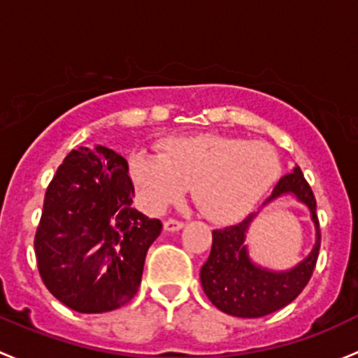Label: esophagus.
I'll return each mask as SVG.
<instances>
[{"label": "esophagus", "instance_id": "obj_1", "mask_svg": "<svg viewBox=\"0 0 358 358\" xmlns=\"http://www.w3.org/2000/svg\"><path fill=\"white\" fill-rule=\"evenodd\" d=\"M184 227V222H180V220H176V219H169L164 222V229L167 231V233H176V231H180Z\"/></svg>", "mask_w": 358, "mask_h": 358}]
</instances>
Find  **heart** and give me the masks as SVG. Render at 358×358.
I'll use <instances>...</instances> for the list:
<instances>
[{"label": "heart", "instance_id": "obj_1", "mask_svg": "<svg viewBox=\"0 0 358 358\" xmlns=\"http://www.w3.org/2000/svg\"><path fill=\"white\" fill-rule=\"evenodd\" d=\"M129 172L148 210H162L191 186V198L206 219L231 224L248 215L281 174L268 143L219 134L169 138L160 155L134 153Z\"/></svg>", "mask_w": 358, "mask_h": 358}]
</instances>
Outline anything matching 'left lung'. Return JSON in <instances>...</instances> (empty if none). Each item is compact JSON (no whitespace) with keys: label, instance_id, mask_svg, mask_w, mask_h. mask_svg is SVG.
I'll return each instance as SVG.
<instances>
[{"label":"left lung","instance_id":"1","mask_svg":"<svg viewBox=\"0 0 358 358\" xmlns=\"http://www.w3.org/2000/svg\"><path fill=\"white\" fill-rule=\"evenodd\" d=\"M282 196H293L310 212V220L315 226L314 248L294 267L274 271L257 264L246 245L248 231L259 212L250 213L236 226L213 231L212 252L201 267L200 279L208 300L224 314L243 319L268 315L291 303L310 281L319 255L320 233L314 193L300 167H294L289 174L279 179L262 208Z\"/></svg>","mask_w":358,"mask_h":358}]
</instances>
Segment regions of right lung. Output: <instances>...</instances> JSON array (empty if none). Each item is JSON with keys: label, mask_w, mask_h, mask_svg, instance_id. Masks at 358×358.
Here are the masks:
<instances>
[{"label": "right lung", "mask_w": 358, "mask_h": 358, "mask_svg": "<svg viewBox=\"0 0 358 358\" xmlns=\"http://www.w3.org/2000/svg\"><path fill=\"white\" fill-rule=\"evenodd\" d=\"M132 196L127 160L105 146L72 150L48 186L36 259L46 288L72 310L103 314L138 293L162 222Z\"/></svg>", "instance_id": "obj_1"}]
</instances>
